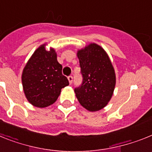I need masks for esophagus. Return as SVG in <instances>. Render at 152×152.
Segmentation results:
<instances>
[{
	"instance_id": "34e87169",
	"label": "esophagus",
	"mask_w": 152,
	"mask_h": 152,
	"mask_svg": "<svg viewBox=\"0 0 152 152\" xmlns=\"http://www.w3.org/2000/svg\"><path fill=\"white\" fill-rule=\"evenodd\" d=\"M68 81H69V84H72V82H73V76H72V75H69L68 77Z\"/></svg>"
}]
</instances>
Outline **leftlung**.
Returning a JSON list of instances; mask_svg holds the SVG:
<instances>
[{"mask_svg":"<svg viewBox=\"0 0 152 152\" xmlns=\"http://www.w3.org/2000/svg\"><path fill=\"white\" fill-rule=\"evenodd\" d=\"M82 83L75 88L80 105L88 110H100L110 100L116 85V75L106 52L91 43L77 52Z\"/></svg>","mask_w":152,"mask_h":152,"instance_id":"8db88e82","label":"left lung"}]
</instances>
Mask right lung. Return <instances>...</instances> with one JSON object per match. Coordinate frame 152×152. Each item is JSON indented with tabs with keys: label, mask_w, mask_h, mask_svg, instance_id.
Wrapping results in <instances>:
<instances>
[{
	"label": "right lung",
	"mask_w": 152,
	"mask_h": 152,
	"mask_svg": "<svg viewBox=\"0 0 152 152\" xmlns=\"http://www.w3.org/2000/svg\"><path fill=\"white\" fill-rule=\"evenodd\" d=\"M61 70L54 49L46 51L42 45L35 51L22 75L24 93L32 105L43 108L56 101L61 90L69 84Z\"/></svg>",
	"instance_id": "obj_1"
}]
</instances>
